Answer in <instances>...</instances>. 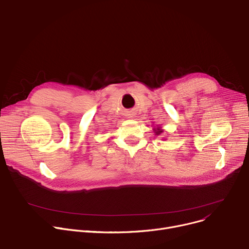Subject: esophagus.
Segmentation results:
<instances>
[{"mask_svg":"<svg viewBox=\"0 0 249 249\" xmlns=\"http://www.w3.org/2000/svg\"><path fill=\"white\" fill-rule=\"evenodd\" d=\"M134 115H135V114H133V113H129V114H128L129 118H134Z\"/></svg>","mask_w":249,"mask_h":249,"instance_id":"34e87169","label":"esophagus"}]
</instances>
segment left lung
<instances>
[{"instance_id": "obj_1", "label": "left lung", "mask_w": 249, "mask_h": 249, "mask_svg": "<svg viewBox=\"0 0 249 249\" xmlns=\"http://www.w3.org/2000/svg\"><path fill=\"white\" fill-rule=\"evenodd\" d=\"M154 130H155V134L157 135V136H159V135H160L163 133V129L160 128V127H157V128H154Z\"/></svg>"}]
</instances>
